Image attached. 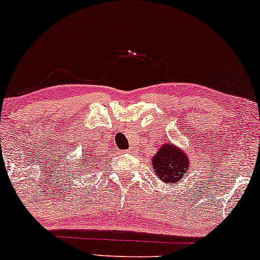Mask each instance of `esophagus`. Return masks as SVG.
Returning <instances> with one entry per match:
<instances>
[{
    "label": "esophagus",
    "instance_id": "34e87169",
    "mask_svg": "<svg viewBox=\"0 0 260 260\" xmlns=\"http://www.w3.org/2000/svg\"><path fill=\"white\" fill-rule=\"evenodd\" d=\"M124 153H127V154H131V153H133V150L132 149H128V150H126V151H123Z\"/></svg>",
    "mask_w": 260,
    "mask_h": 260
}]
</instances>
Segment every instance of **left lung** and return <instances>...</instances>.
Instances as JSON below:
<instances>
[{"label": "left lung", "mask_w": 260, "mask_h": 260, "mask_svg": "<svg viewBox=\"0 0 260 260\" xmlns=\"http://www.w3.org/2000/svg\"><path fill=\"white\" fill-rule=\"evenodd\" d=\"M156 175L160 181L176 185L181 182L185 173L189 170L190 162L186 151L173 143H166L151 158Z\"/></svg>", "instance_id": "8db88e82"}]
</instances>
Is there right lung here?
Segmentation results:
<instances>
[{"label":"right lung","instance_id":"add662e5","mask_svg":"<svg viewBox=\"0 0 260 260\" xmlns=\"http://www.w3.org/2000/svg\"><path fill=\"white\" fill-rule=\"evenodd\" d=\"M83 159H84V161L82 160ZM84 162H85V156H83V158L79 160V163H80V164H84ZM92 162H93V159H92ZM87 166H88V164H87Z\"/></svg>","mask_w":260,"mask_h":260}]
</instances>
